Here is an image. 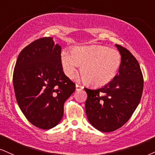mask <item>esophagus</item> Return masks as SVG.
Listing matches in <instances>:
<instances>
[{
	"label": "esophagus",
	"instance_id": "1",
	"mask_svg": "<svg viewBox=\"0 0 155 155\" xmlns=\"http://www.w3.org/2000/svg\"><path fill=\"white\" fill-rule=\"evenodd\" d=\"M76 91H81L83 89V87L82 85H79V84H76Z\"/></svg>",
	"mask_w": 155,
	"mask_h": 155
}]
</instances>
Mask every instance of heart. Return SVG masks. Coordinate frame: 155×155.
<instances>
[{"label":"heart","instance_id":"heart-1","mask_svg":"<svg viewBox=\"0 0 155 155\" xmlns=\"http://www.w3.org/2000/svg\"><path fill=\"white\" fill-rule=\"evenodd\" d=\"M69 51L62 50L60 60L63 71L69 78H73L81 66L84 81L90 85L101 86L115 78L119 70L121 57L118 51L105 46H79Z\"/></svg>","mask_w":155,"mask_h":155}]
</instances>
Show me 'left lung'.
<instances>
[{
  "instance_id": "1",
  "label": "left lung",
  "mask_w": 155,
  "mask_h": 155,
  "mask_svg": "<svg viewBox=\"0 0 155 155\" xmlns=\"http://www.w3.org/2000/svg\"><path fill=\"white\" fill-rule=\"evenodd\" d=\"M116 46L121 56L117 75L101 88H85L87 119L103 132L115 131L129 121L140 102L144 87L143 74L137 59L125 47Z\"/></svg>"
}]
</instances>
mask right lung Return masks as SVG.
<instances>
[{
    "label": "right lung",
    "mask_w": 155,
    "mask_h": 155,
    "mask_svg": "<svg viewBox=\"0 0 155 155\" xmlns=\"http://www.w3.org/2000/svg\"><path fill=\"white\" fill-rule=\"evenodd\" d=\"M60 54L61 47L52 38H40L22 49L13 70L19 108L30 123L41 129L59 124L64 102L75 90L63 72Z\"/></svg>",
    "instance_id": "1"
}]
</instances>
